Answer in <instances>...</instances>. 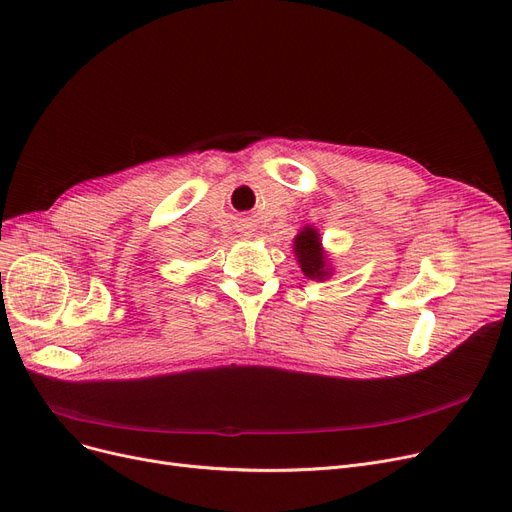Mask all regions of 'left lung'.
Here are the masks:
<instances>
[{
	"label": "left lung",
	"mask_w": 512,
	"mask_h": 512,
	"mask_svg": "<svg viewBox=\"0 0 512 512\" xmlns=\"http://www.w3.org/2000/svg\"><path fill=\"white\" fill-rule=\"evenodd\" d=\"M294 254H296V260L306 277L317 279V281L330 279L332 269H330V264H327L325 252L321 248V237H319L317 229L311 227V224H306V227L296 235Z\"/></svg>",
	"instance_id": "1"
}]
</instances>
